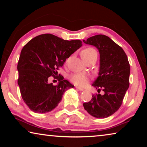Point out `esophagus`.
<instances>
[{"label": "esophagus", "instance_id": "obj_1", "mask_svg": "<svg viewBox=\"0 0 147 147\" xmlns=\"http://www.w3.org/2000/svg\"><path fill=\"white\" fill-rule=\"evenodd\" d=\"M76 89L77 90H79V91H84V89L83 88H78V87H76Z\"/></svg>", "mask_w": 147, "mask_h": 147}]
</instances>
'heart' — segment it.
<instances>
[{
	"label": "heart",
	"instance_id": "b5f03b06",
	"mask_svg": "<svg viewBox=\"0 0 147 147\" xmlns=\"http://www.w3.org/2000/svg\"><path fill=\"white\" fill-rule=\"evenodd\" d=\"M97 54L96 51L93 48H87L81 52V56L84 60H86L89 57ZM72 83L80 87L86 86L89 82V76L83 73H74L69 77Z\"/></svg>",
	"mask_w": 147,
	"mask_h": 147
}]
</instances>
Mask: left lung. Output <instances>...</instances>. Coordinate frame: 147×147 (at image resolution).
Wrapping results in <instances>:
<instances>
[{
	"instance_id": "left-lung-1",
	"label": "left lung",
	"mask_w": 147,
	"mask_h": 147,
	"mask_svg": "<svg viewBox=\"0 0 147 147\" xmlns=\"http://www.w3.org/2000/svg\"><path fill=\"white\" fill-rule=\"evenodd\" d=\"M95 47L100 54L98 76L92 86L104 94L92 95L91 100L83 104L84 108L94 117L111 116L120 108L129 88L130 67L123 49L104 35H96L83 40Z\"/></svg>"
}]
</instances>
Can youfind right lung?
Here are the masks:
<instances>
[{"mask_svg":"<svg viewBox=\"0 0 147 147\" xmlns=\"http://www.w3.org/2000/svg\"><path fill=\"white\" fill-rule=\"evenodd\" d=\"M82 46L80 40H64L50 34L35 37L24 45L17 65V83L22 98L32 111L50 112L58 106L65 91L74 88L61 76L56 86L48 79L56 78L59 67Z\"/></svg>","mask_w":147,"mask_h":147,"instance_id":"obj_1","label":"right lung"}]
</instances>
